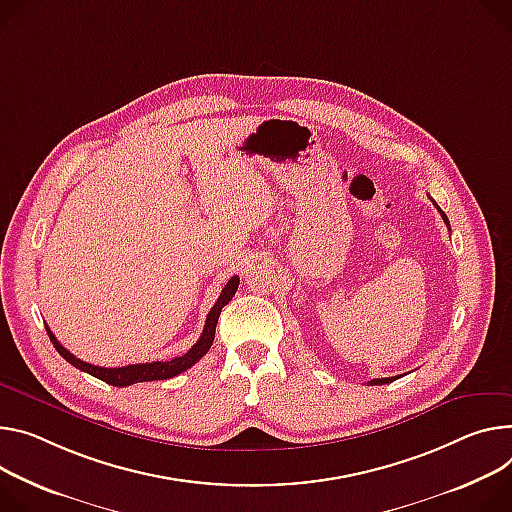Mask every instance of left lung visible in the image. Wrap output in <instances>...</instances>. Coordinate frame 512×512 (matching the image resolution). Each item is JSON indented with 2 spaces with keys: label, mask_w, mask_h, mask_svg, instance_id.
I'll list each match as a JSON object with an SVG mask.
<instances>
[{
  "label": "left lung",
  "mask_w": 512,
  "mask_h": 512,
  "mask_svg": "<svg viewBox=\"0 0 512 512\" xmlns=\"http://www.w3.org/2000/svg\"><path fill=\"white\" fill-rule=\"evenodd\" d=\"M433 204H435V200H433ZM435 206H437V204H435ZM437 210L441 212V218H443V220H445V224L449 226V220H447L445 212H443L439 206H437ZM394 380H398V376H394V378H382V380H371L369 384H371V386H382V384H390V382H394Z\"/></svg>",
  "instance_id": "8db88e82"
}]
</instances>
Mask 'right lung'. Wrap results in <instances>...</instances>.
I'll return each mask as SVG.
<instances>
[{
	"label": "right lung",
	"instance_id": "obj_1",
	"mask_svg": "<svg viewBox=\"0 0 512 512\" xmlns=\"http://www.w3.org/2000/svg\"><path fill=\"white\" fill-rule=\"evenodd\" d=\"M239 288V277H230L228 284L222 288L216 304L212 306V310L208 312L206 316V324H204V331L198 339V343L188 351L183 353L181 357H173L169 361H151V363H132V365H124V367H100V365H91L87 361H81L77 359L73 353H69L59 341L57 337L51 333V329L46 327V333H49L55 349L63 355V359H67L73 367L81 369V371H87L89 376H94L110 386H118V388H124V386H132V384H138V382H153V380H167V378H173L177 374H181V371L190 369L196 361H200L208 349L212 347V341H214V335H216V322H218V316H220V310L232 300V296H235Z\"/></svg>",
	"mask_w": 512,
	"mask_h": 512
}]
</instances>
